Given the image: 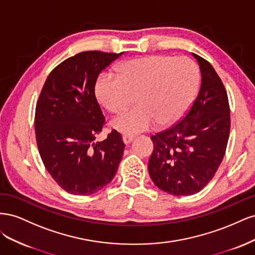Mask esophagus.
<instances>
[{
  "label": "esophagus",
  "instance_id": "esophagus-1",
  "mask_svg": "<svg viewBox=\"0 0 255 255\" xmlns=\"http://www.w3.org/2000/svg\"><path fill=\"white\" fill-rule=\"evenodd\" d=\"M122 139H123V142H125L126 144H128V143H130V142L133 141L134 137L133 136H128V135H123Z\"/></svg>",
  "mask_w": 255,
  "mask_h": 255
}]
</instances>
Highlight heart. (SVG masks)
<instances>
[{"instance_id": "heart-1", "label": "heart", "mask_w": 255, "mask_h": 255, "mask_svg": "<svg viewBox=\"0 0 255 255\" xmlns=\"http://www.w3.org/2000/svg\"><path fill=\"white\" fill-rule=\"evenodd\" d=\"M117 75L104 72L96 84L99 101L111 113L134 109L112 120L118 132L132 136L155 127L174 125L196 97L199 71L189 58L165 55L137 57L117 67ZM136 98H135L134 97Z\"/></svg>"}]
</instances>
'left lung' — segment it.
<instances>
[{
	"instance_id": "obj_1",
	"label": "left lung",
	"mask_w": 255,
	"mask_h": 255,
	"mask_svg": "<svg viewBox=\"0 0 255 255\" xmlns=\"http://www.w3.org/2000/svg\"><path fill=\"white\" fill-rule=\"evenodd\" d=\"M201 71V87L187 115L176 125L151 137L149 160L153 183L173 196L202 190L219 168L230 135L227 90L213 66L192 53Z\"/></svg>"
}]
</instances>
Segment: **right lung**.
<instances>
[{"mask_svg":"<svg viewBox=\"0 0 255 255\" xmlns=\"http://www.w3.org/2000/svg\"><path fill=\"white\" fill-rule=\"evenodd\" d=\"M122 54L87 51L69 57L53 69L38 99V150L45 169L69 194H95L117 172L125 143L116 129L95 141L105 122L95 87L99 74Z\"/></svg>","mask_w":255,"mask_h":255,"instance_id":"add662e5","label":"right lung"}]
</instances>
